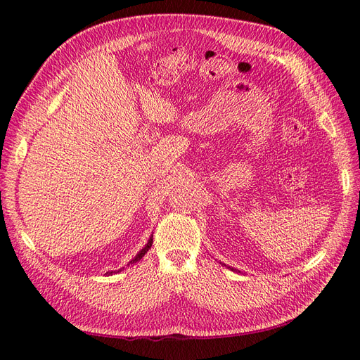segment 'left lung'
Instances as JSON below:
<instances>
[{
	"label": "left lung",
	"instance_id": "obj_1",
	"mask_svg": "<svg viewBox=\"0 0 360 360\" xmlns=\"http://www.w3.org/2000/svg\"><path fill=\"white\" fill-rule=\"evenodd\" d=\"M224 266H225V264H224ZM230 270H233V271H237V270H236V269H233V267H230Z\"/></svg>",
	"mask_w": 360,
	"mask_h": 360
}]
</instances>
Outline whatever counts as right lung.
<instances>
[{"mask_svg":"<svg viewBox=\"0 0 360 360\" xmlns=\"http://www.w3.org/2000/svg\"><path fill=\"white\" fill-rule=\"evenodd\" d=\"M151 243H153V234H151L150 236V238H148V242H147V245L143 248V249H141L139 250V252L132 258V259H130L129 261V263H127V266H130V264H135V263H138V261L141 259V258H143L147 252H148V249L151 248ZM122 270H124V267L123 269H118V270H111V271H106V275L108 276H110V275H114V274H120V271H122Z\"/></svg>","mask_w":360,"mask_h":360,"instance_id":"add662e5","label":"right lung"}]
</instances>
